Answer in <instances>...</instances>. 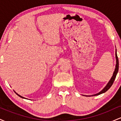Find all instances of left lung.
<instances>
[{"mask_svg": "<svg viewBox=\"0 0 121 121\" xmlns=\"http://www.w3.org/2000/svg\"><path fill=\"white\" fill-rule=\"evenodd\" d=\"M116 68H115L114 71V73L113 74V76H112V78H111L110 80H109V81L108 82V83L105 86V87H104L102 91H99V93H97V94H93V95H84V96H86V97L95 96V95H99V94L104 93H105L107 91H108V90L109 89L110 87L112 86V85H113L114 81L115 79H116V76H117V74L118 72L119 61H118V56H117V49H116Z\"/></svg>", "mask_w": 121, "mask_h": 121, "instance_id": "1", "label": "left lung"}]
</instances>
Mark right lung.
<instances>
[{
  "label": "right lung",
  "mask_w": 121,
  "mask_h": 121,
  "mask_svg": "<svg viewBox=\"0 0 121 121\" xmlns=\"http://www.w3.org/2000/svg\"><path fill=\"white\" fill-rule=\"evenodd\" d=\"M15 91V93H16V94H17V95H18V96H19V97H21V98H24V99H27V98H24V97H22V95H19V94H17V93H16V91Z\"/></svg>",
  "instance_id": "1"
}]
</instances>
